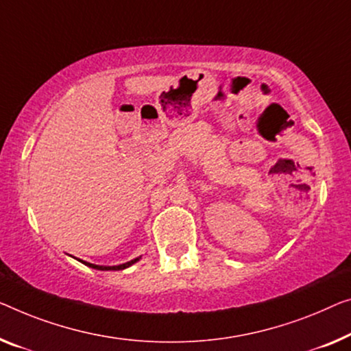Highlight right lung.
<instances>
[{
  "instance_id": "1",
  "label": "right lung",
  "mask_w": 351,
  "mask_h": 351,
  "mask_svg": "<svg viewBox=\"0 0 351 351\" xmlns=\"http://www.w3.org/2000/svg\"><path fill=\"white\" fill-rule=\"evenodd\" d=\"M140 258H142V257H137V258H134V260H130V261H125V263H123V265H117V266H102V265H93V263H88V261H83V260H78V261H82L83 265L90 266V268H93V269H99V271H121V269L129 268V266H132L134 263H137V261H138Z\"/></svg>"
}]
</instances>
